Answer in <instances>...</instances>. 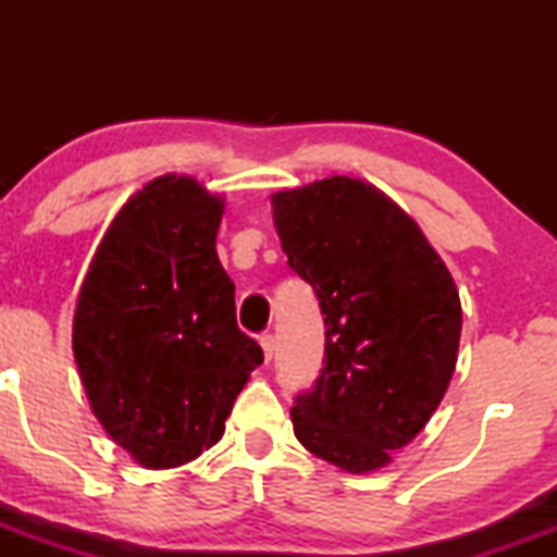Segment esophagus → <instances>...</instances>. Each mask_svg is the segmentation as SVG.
<instances>
[{
	"label": "esophagus",
	"mask_w": 557,
	"mask_h": 557,
	"mask_svg": "<svg viewBox=\"0 0 557 557\" xmlns=\"http://www.w3.org/2000/svg\"><path fill=\"white\" fill-rule=\"evenodd\" d=\"M261 350H264V359L272 361V354H274V337L267 332V335H261Z\"/></svg>",
	"instance_id": "obj_1"
}]
</instances>
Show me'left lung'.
I'll use <instances>...</instances> for the list:
<instances>
[{
  "label": "left lung",
  "instance_id": "left-lung-1",
  "mask_svg": "<svg viewBox=\"0 0 557 557\" xmlns=\"http://www.w3.org/2000/svg\"><path fill=\"white\" fill-rule=\"evenodd\" d=\"M290 270L324 314V369L290 408L298 443L348 474L393 461L456 372L461 298L445 261L393 198L356 177L272 196Z\"/></svg>",
  "mask_w": 557,
  "mask_h": 557
}]
</instances>
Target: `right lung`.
Masks as SVG:
<instances>
[{
	"instance_id": "right-lung-1",
	"label": "right lung",
	"mask_w": 557,
	"mask_h": 557,
	"mask_svg": "<svg viewBox=\"0 0 557 557\" xmlns=\"http://www.w3.org/2000/svg\"><path fill=\"white\" fill-rule=\"evenodd\" d=\"M225 201L185 175L127 198L96 248L73 319L94 417L146 469H175L220 443L264 361L235 322L216 259Z\"/></svg>"
}]
</instances>
